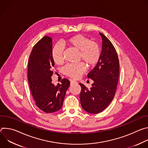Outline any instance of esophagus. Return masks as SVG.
<instances>
[{"mask_svg":"<svg viewBox=\"0 0 148 148\" xmlns=\"http://www.w3.org/2000/svg\"><path fill=\"white\" fill-rule=\"evenodd\" d=\"M70 82H71V85H72V84H75V83H77V81H74V80H71Z\"/></svg>","mask_w":148,"mask_h":148,"instance_id":"esophagus-1","label":"esophagus"}]
</instances>
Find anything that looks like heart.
I'll return each mask as SVG.
<instances>
[{
  "mask_svg": "<svg viewBox=\"0 0 148 148\" xmlns=\"http://www.w3.org/2000/svg\"><path fill=\"white\" fill-rule=\"evenodd\" d=\"M66 43L79 51V58L88 67L95 66L101 57V49L95 41L81 34L73 36L66 41ZM64 49L60 44H56L51 50V57L54 62L61 64L64 61ZM86 70L82 63L76 64H67L63 69L64 73L73 78H77Z\"/></svg>",
  "mask_w": 148,
  "mask_h": 148,
  "instance_id": "heart-1",
  "label": "heart"
}]
</instances>
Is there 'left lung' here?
I'll list each match as a JSON object with an SVG mask.
<instances>
[{
    "mask_svg": "<svg viewBox=\"0 0 148 148\" xmlns=\"http://www.w3.org/2000/svg\"><path fill=\"white\" fill-rule=\"evenodd\" d=\"M99 34L102 39L101 57L87 75L94 83L90 89L79 83L81 105L90 114L99 113L108 106L114 98L119 79V62L116 50L106 36Z\"/></svg>",
    "mask_w": 148,
    "mask_h": 148,
    "instance_id": "left-lung-1",
    "label": "left lung"
}]
</instances>
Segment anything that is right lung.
Returning <instances> with one entry per match:
<instances>
[{"instance_id":"right-lung-1","label":"right lung","mask_w":148,"mask_h":148,"mask_svg":"<svg viewBox=\"0 0 148 148\" xmlns=\"http://www.w3.org/2000/svg\"><path fill=\"white\" fill-rule=\"evenodd\" d=\"M51 50L52 38L46 36L34 46L27 69L29 87L36 105L46 113L55 112L61 108L70 84L67 78H63L57 86L51 82L54 66Z\"/></svg>"}]
</instances>
